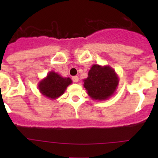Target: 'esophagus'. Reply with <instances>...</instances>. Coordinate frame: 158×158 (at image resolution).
Wrapping results in <instances>:
<instances>
[{
    "mask_svg": "<svg viewBox=\"0 0 158 158\" xmlns=\"http://www.w3.org/2000/svg\"><path fill=\"white\" fill-rule=\"evenodd\" d=\"M72 79H73V81L74 82H78V81H79V77L78 76H73Z\"/></svg>",
    "mask_w": 158,
    "mask_h": 158,
    "instance_id": "34e87169",
    "label": "esophagus"
}]
</instances>
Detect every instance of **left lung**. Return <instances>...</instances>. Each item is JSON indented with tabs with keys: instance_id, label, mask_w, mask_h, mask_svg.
Here are the masks:
<instances>
[{
	"instance_id": "8db88e82",
	"label": "left lung",
	"mask_w": 158,
	"mask_h": 158,
	"mask_svg": "<svg viewBox=\"0 0 158 158\" xmlns=\"http://www.w3.org/2000/svg\"><path fill=\"white\" fill-rule=\"evenodd\" d=\"M83 86L91 98L105 101L111 98L117 90L119 78L112 67L109 65L93 64L83 80Z\"/></svg>"
}]
</instances>
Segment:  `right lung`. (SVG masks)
Wrapping results in <instances>:
<instances>
[{
  "instance_id": "add662e5",
  "label": "right lung",
  "mask_w": 158,
  "mask_h": 158,
  "mask_svg": "<svg viewBox=\"0 0 158 158\" xmlns=\"http://www.w3.org/2000/svg\"><path fill=\"white\" fill-rule=\"evenodd\" d=\"M70 78L63 77L54 71L49 72L47 76L38 83L40 92L49 99L56 100L63 95L66 88L72 84Z\"/></svg>"
}]
</instances>
